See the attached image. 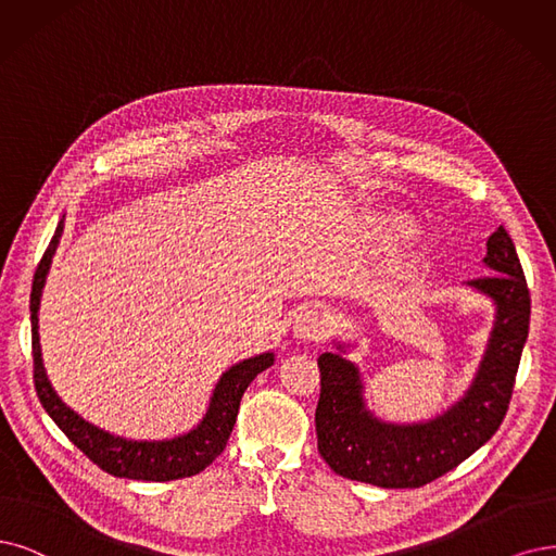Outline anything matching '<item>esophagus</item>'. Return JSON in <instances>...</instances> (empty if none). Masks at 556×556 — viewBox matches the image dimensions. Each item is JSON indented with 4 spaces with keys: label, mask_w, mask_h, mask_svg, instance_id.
I'll use <instances>...</instances> for the list:
<instances>
[{
    "label": "esophagus",
    "mask_w": 556,
    "mask_h": 556,
    "mask_svg": "<svg viewBox=\"0 0 556 556\" xmlns=\"http://www.w3.org/2000/svg\"><path fill=\"white\" fill-rule=\"evenodd\" d=\"M293 337L302 343H318L327 337V323L318 312L304 309L293 320Z\"/></svg>",
    "instance_id": "obj_1"
}]
</instances>
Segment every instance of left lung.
<instances>
[{"label": "left lung", "instance_id": "8db88e82", "mask_svg": "<svg viewBox=\"0 0 556 556\" xmlns=\"http://www.w3.org/2000/svg\"><path fill=\"white\" fill-rule=\"evenodd\" d=\"M485 247L483 265L492 275L463 286L492 302L495 320L475 378L440 415L405 424L384 421L368 409L359 366L345 357L355 341L334 339V351L318 357V451L339 477L378 488H419L458 467L497 433L527 343L531 300L504 226Z\"/></svg>", "mask_w": 556, "mask_h": 556}]
</instances>
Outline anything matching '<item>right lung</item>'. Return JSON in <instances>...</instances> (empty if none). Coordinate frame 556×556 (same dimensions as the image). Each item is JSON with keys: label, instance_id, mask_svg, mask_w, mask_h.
Instances as JSON below:
<instances>
[{"label": "right lung", "instance_id": "add662e5", "mask_svg": "<svg viewBox=\"0 0 556 556\" xmlns=\"http://www.w3.org/2000/svg\"><path fill=\"white\" fill-rule=\"evenodd\" d=\"M64 222L66 215L59 222L54 238L43 254V261L38 263L31 286L29 309L34 345V382L40 403H43L46 413L61 430H64V435L81 451V454L93 460L100 469H105L112 477L135 481H176L199 475V471L208 467L224 451L233 430L244 389L250 387V382L258 374H263L265 368H270L275 364V353L267 351L226 368L215 382L208 407H205L199 424L174 438L132 440L114 435L110 430H102L96 424L87 421L85 417H79L75 409H71L54 392L43 364V351H40L38 334L40 300H43V289L48 283L52 258L59 250L61 236H64Z\"/></svg>", "mask_w": 556, "mask_h": 556}]
</instances>
